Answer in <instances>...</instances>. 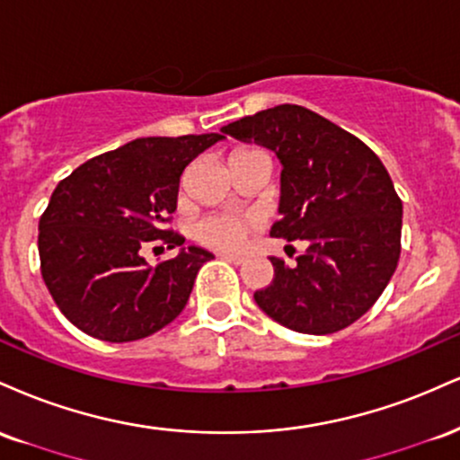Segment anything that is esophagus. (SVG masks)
<instances>
[{"mask_svg": "<svg viewBox=\"0 0 460 460\" xmlns=\"http://www.w3.org/2000/svg\"><path fill=\"white\" fill-rule=\"evenodd\" d=\"M219 256L224 258V261L232 262V264H243V262H245V256H236V253H219Z\"/></svg>", "mask_w": 460, "mask_h": 460, "instance_id": "obj_1", "label": "esophagus"}]
</instances>
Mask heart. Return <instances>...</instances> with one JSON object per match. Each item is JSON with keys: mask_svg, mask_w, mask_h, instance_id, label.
<instances>
[{"mask_svg": "<svg viewBox=\"0 0 460 460\" xmlns=\"http://www.w3.org/2000/svg\"><path fill=\"white\" fill-rule=\"evenodd\" d=\"M253 230H256V221L252 215L219 213L208 215L207 219L199 221L196 226V236L198 241L207 243L215 250L234 252L245 245Z\"/></svg>", "mask_w": 460, "mask_h": 460, "instance_id": "obj_1", "label": "heart"}]
</instances>
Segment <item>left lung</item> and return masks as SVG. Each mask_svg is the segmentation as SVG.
I'll use <instances>...</instances> for the list:
<instances>
[{"label":"left lung","instance_id":"left-lung-1","mask_svg":"<svg viewBox=\"0 0 460 460\" xmlns=\"http://www.w3.org/2000/svg\"><path fill=\"white\" fill-rule=\"evenodd\" d=\"M226 135L273 150L282 164L271 236L305 241L288 267L253 299L299 333L353 325L390 284L401 258L402 202L385 165L361 139L301 105H278L226 124Z\"/></svg>","mask_w":460,"mask_h":460}]
</instances>
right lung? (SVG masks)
<instances>
[{
    "instance_id": "right-lung-1",
    "label": "right lung",
    "mask_w": 460,
    "mask_h": 460,
    "mask_svg": "<svg viewBox=\"0 0 460 460\" xmlns=\"http://www.w3.org/2000/svg\"><path fill=\"white\" fill-rule=\"evenodd\" d=\"M219 133L139 137L85 161L58 182L38 224L40 273L64 316L92 338L133 342L170 325L213 253L165 228L185 167ZM181 246L150 268L141 250Z\"/></svg>"
}]
</instances>
